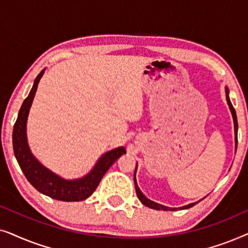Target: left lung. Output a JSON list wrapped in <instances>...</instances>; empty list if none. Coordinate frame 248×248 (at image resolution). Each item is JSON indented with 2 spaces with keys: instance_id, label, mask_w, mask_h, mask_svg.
Segmentation results:
<instances>
[{
  "instance_id": "left-lung-1",
  "label": "left lung",
  "mask_w": 248,
  "mask_h": 248,
  "mask_svg": "<svg viewBox=\"0 0 248 248\" xmlns=\"http://www.w3.org/2000/svg\"><path fill=\"white\" fill-rule=\"evenodd\" d=\"M226 99H227V104H228L229 106V109L232 111V120H233V128H235V145H236V149H237V132H238V123H237V116H236V110L233 109L232 105V101L229 99V90L228 88L226 87ZM137 169H138V164H137V167H135V171H134V185H135V192H137V195L139 200H140L142 204H144L145 206H148V208H151V209H155V210H162V211H176V210L178 209H189L192 208V206H194L196 203L198 202H194V203H189L187 205H184V206H181V208H169V206H166V205H162V204H159L157 202H154L151 201V200H149L147 196H145L143 193L141 192V189L139 188L138 186V183H137V178H135V172H137ZM204 199V198H203Z\"/></svg>"
}]
</instances>
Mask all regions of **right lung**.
<instances>
[{
    "mask_svg": "<svg viewBox=\"0 0 248 248\" xmlns=\"http://www.w3.org/2000/svg\"><path fill=\"white\" fill-rule=\"evenodd\" d=\"M44 72L45 70H43L37 76L28 97L23 101L19 110L18 118L13 127V151L26 178L37 191L59 201H83L96 191L103 176L122 155L126 154V150L124 147H118L106 152L98 159L96 165L87 175L77 179H65L61 177L60 175H56L55 172L40 164L38 159L30 151L28 139H27V120H28L29 110L36 94L37 87Z\"/></svg>",
    "mask_w": 248,
    "mask_h": 248,
    "instance_id": "1",
    "label": "right lung"
}]
</instances>
